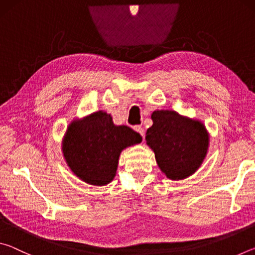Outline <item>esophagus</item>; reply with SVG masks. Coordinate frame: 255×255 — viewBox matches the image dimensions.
Returning <instances> with one entry per match:
<instances>
[{
    "instance_id": "obj_1",
    "label": "esophagus",
    "mask_w": 255,
    "mask_h": 255,
    "mask_svg": "<svg viewBox=\"0 0 255 255\" xmlns=\"http://www.w3.org/2000/svg\"><path fill=\"white\" fill-rule=\"evenodd\" d=\"M133 129H135V131H137L138 133H140L141 137L144 138V135H145V131H144V128L141 126H135L133 127Z\"/></svg>"
}]
</instances>
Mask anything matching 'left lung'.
<instances>
[{
	"mask_svg": "<svg viewBox=\"0 0 255 255\" xmlns=\"http://www.w3.org/2000/svg\"><path fill=\"white\" fill-rule=\"evenodd\" d=\"M152 120L146 141L163 173L172 180L195 173L208 148L209 138L204 125L170 110L154 111Z\"/></svg>",
	"mask_w": 255,
	"mask_h": 255,
	"instance_id": "1",
	"label": "left lung"
}]
</instances>
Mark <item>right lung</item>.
I'll list each match as a JSON object with an SVG mask.
<instances>
[{"mask_svg": "<svg viewBox=\"0 0 255 255\" xmlns=\"http://www.w3.org/2000/svg\"><path fill=\"white\" fill-rule=\"evenodd\" d=\"M140 141L139 133L127 126H115L110 115L98 111L68 126L63 150L68 166L79 178L105 185L115 178L122 150Z\"/></svg>", "mask_w": 255, "mask_h": 255, "instance_id": "1", "label": "right lung"}]
</instances>
